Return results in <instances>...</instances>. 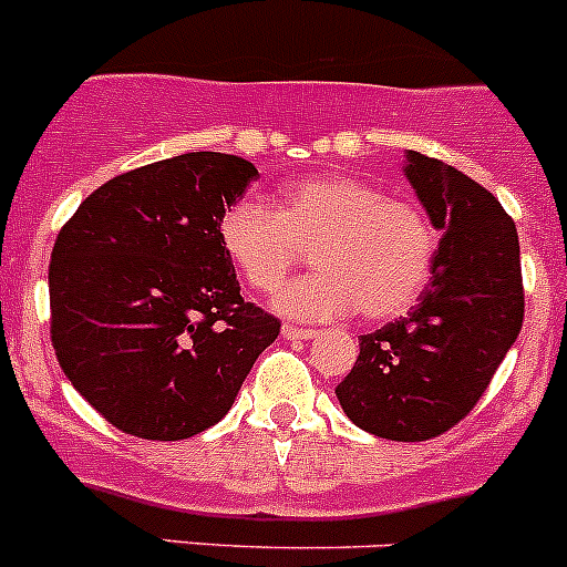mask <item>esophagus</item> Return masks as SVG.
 <instances>
[{
  "label": "esophagus",
  "mask_w": 567,
  "mask_h": 567,
  "mask_svg": "<svg viewBox=\"0 0 567 567\" xmlns=\"http://www.w3.org/2000/svg\"><path fill=\"white\" fill-rule=\"evenodd\" d=\"M280 333H284L287 339H311L317 331L315 328H300V326H289L287 322V326L280 328Z\"/></svg>",
  "instance_id": "34e87169"
}]
</instances>
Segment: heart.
I'll list each match as a JSON object with an SVG mask.
<instances>
[{
    "mask_svg": "<svg viewBox=\"0 0 567 567\" xmlns=\"http://www.w3.org/2000/svg\"><path fill=\"white\" fill-rule=\"evenodd\" d=\"M219 245L252 292H275L311 250L320 269L275 298L284 315L333 320L359 309L390 320L431 278L436 234L412 199L355 175H317L280 192L278 212L241 197L219 219Z\"/></svg>",
    "mask_w": 567,
    "mask_h": 567,
    "instance_id": "obj_1",
    "label": "heart"
}]
</instances>
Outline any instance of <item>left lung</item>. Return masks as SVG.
Masks as SVG:
<instances>
[{
  "label": "left lung",
  "instance_id": "8db88e82",
  "mask_svg": "<svg viewBox=\"0 0 567 567\" xmlns=\"http://www.w3.org/2000/svg\"><path fill=\"white\" fill-rule=\"evenodd\" d=\"M406 177L442 230L431 284L401 320L364 333L337 386L359 429L395 442L445 434L471 414L523 326L520 245L498 199L409 150Z\"/></svg>",
  "mask_w": 567,
  "mask_h": 567
}]
</instances>
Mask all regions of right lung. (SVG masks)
Returning a JSON list of instances; mask_svg holds the SVG:
<instances>
[{
	"label": "right lung",
	"instance_id": "add662e5",
	"mask_svg": "<svg viewBox=\"0 0 567 567\" xmlns=\"http://www.w3.org/2000/svg\"><path fill=\"white\" fill-rule=\"evenodd\" d=\"M258 175L186 153L116 175L80 203L50 261V337L111 425L175 442L228 414L278 317L239 295L219 219Z\"/></svg>",
	"mask_w": 567,
	"mask_h": 567
}]
</instances>
